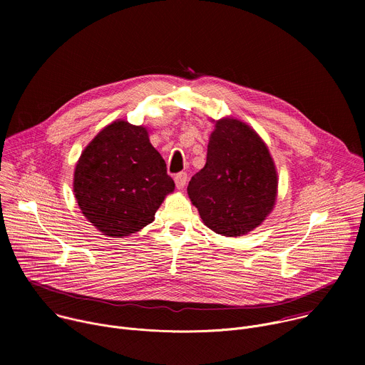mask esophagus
Instances as JSON below:
<instances>
[{
    "label": "esophagus",
    "mask_w": 365,
    "mask_h": 365,
    "mask_svg": "<svg viewBox=\"0 0 365 365\" xmlns=\"http://www.w3.org/2000/svg\"><path fill=\"white\" fill-rule=\"evenodd\" d=\"M186 182H187V175L185 172L182 173H178L175 176V183H176V187L178 189H183L186 186Z\"/></svg>",
    "instance_id": "34e87169"
}]
</instances>
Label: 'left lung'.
<instances>
[{"label":"left lung","instance_id":"obj_1","mask_svg":"<svg viewBox=\"0 0 365 365\" xmlns=\"http://www.w3.org/2000/svg\"><path fill=\"white\" fill-rule=\"evenodd\" d=\"M206 165L189 182L187 195L202 222L224 237H241L273 211L279 176L264 140L247 123L212 120Z\"/></svg>","mask_w":365,"mask_h":365}]
</instances>
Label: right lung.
<instances>
[{"label":"right lung","mask_w":365,"mask_h":365,"mask_svg":"<svg viewBox=\"0 0 365 365\" xmlns=\"http://www.w3.org/2000/svg\"><path fill=\"white\" fill-rule=\"evenodd\" d=\"M175 190L166 163L144 125L115 120L83 148L73 173V193L83 217L102 235L123 238L154 221Z\"/></svg>","instance_id":"1"}]
</instances>
